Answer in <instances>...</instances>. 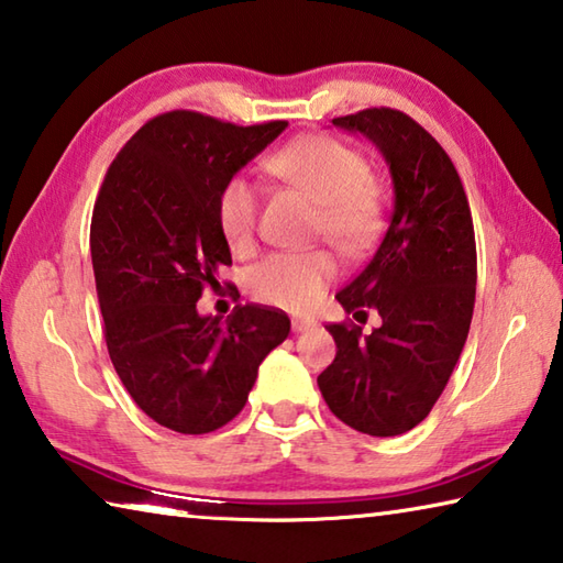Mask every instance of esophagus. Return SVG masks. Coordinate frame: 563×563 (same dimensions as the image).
Masks as SVG:
<instances>
[{
  "mask_svg": "<svg viewBox=\"0 0 563 563\" xmlns=\"http://www.w3.org/2000/svg\"><path fill=\"white\" fill-rule=\"evenodd\" d=\"M314 327V320H310V317H295L292 320V332H308Z\"/></svg>",
  "mask_w": 563,
  "mask_h": 563,
  "instance_id": "34e87169",
  "label": "esophagus"
}]
</instances>
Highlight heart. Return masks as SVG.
I'll return each instance as SVG.
<instances>
[{"label":"heart","mask_w":563,"mask_h":563,"mask_svg":"<svg viewBox=\"0 0 563 563\" xmlns=\"http://www.w3.org/2000/svg\"><path fill=\"white\" fill-rule=\"evenodd\" d=\"M265 172L320 203L317 231L344 253H362L382 231L384 207L362 152L330 135H302L275 150ZM223 239L246 253L258 229V191L243 177L223 184L217 203ZM336 261L327 251H280L249 271V292L258 302L302 312L334 280Z\"/></svg>","instance_id":"heart-1"}]
</instances>
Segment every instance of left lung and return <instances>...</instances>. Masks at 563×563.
<instances>
[{
  "label": "left lung",
  "mask_w": 563,
  "mask_h": 563,
  "mask_svg": "<svg viewBox=\"0 0 563 563\" xmlns=\"http://www.w3.org/2000/svg\"><path fill=\"white\" fill-rule=\"evenodd\" d=\"M332 125L382 150L396 199L379 249L336 292L354 320L374 309L383 324L372 335L352 320L327 324L336 356L317 386L354 431L401 435L431 413L467 340L477 283L473 217L448 152L406 112L366 108Z\"/></svg>",
  "instance_id": "obj_1"
}]
</instances>
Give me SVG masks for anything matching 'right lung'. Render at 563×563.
Segmentation results:
<instances>
[{
    "label": "right lung",
    "mask_w": 563,
    "mask_h": 563,
    "mask_svg": "<svg viewBox=\"0 0 563 563\" xmlns=\"http://www.w3.org/2000/svg\"><path fill=\"white\" fill-rule=\"evenodd\" d=\"M288 128L233 125L194 110L147 120L100 184L90 255L110 362L152 421L211 433L241 413L261 362L290 332L283 310L239 305L227 322L197 302L231 265L223 184Z\"/></svg>",
    "instance_id": "obj_1"
}]
</instances>
